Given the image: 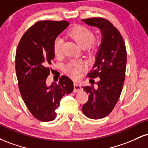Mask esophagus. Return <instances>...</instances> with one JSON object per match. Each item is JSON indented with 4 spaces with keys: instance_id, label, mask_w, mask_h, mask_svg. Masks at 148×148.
Listing matches in <instances>:
<instances>
[{
    "instance_id": "esophagus-1",
    "label": "esophagus",
    "mask_w": 148,
    "mask_h": 148,
    "mask_svg": "<svg viewBox=\"0 0 148 148\" xmlns=\"http://www.w3.org/2000/svg\"><path fill=\"white\" fill-rule=\"evenodd\" d=\"M82 90L83 88H81V84H79V83H75L74 84V92H79Z\"/></svg>"
}]
</instances>
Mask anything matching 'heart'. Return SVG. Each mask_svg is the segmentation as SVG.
I'll list each match as a JSON object with an SVG mask.
<instances>
[{
	"instance_id": "obj_1",
	"label": "heart",
	"mask_w": 148,
	"mask_h": 148,
	"mask_svg": "<svg viewBox=\"0 0 148 148\" xmlns=\"http://www.w3.org/2000/svg\"><path fill=\"white\" fill-rule=\"evenodd\" d=\"M69 36L75 40L82 48L88 47L91 51H96L97 50L98 45L94 42V33L83 26H76L71 29L68 33ZM62 45L63 40L60 36L56 38L53 43V51L56 56H60L62 52ZM84 64L81 61H71L65 66L64 70L72 77L77 78L79 76L80 72L82 71Z\"/></svg>"
}]
</instances>
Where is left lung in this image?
I'll list each match as a JSON object with an SVG mask.
<instances>
[{"label":"left lung","instance_id":"obj_1","mask_svg":"<svg viewBox=\"0 0 148 148\" xmlns=\"http://www.w3.org/2000/svg\"><path fill=\"white\" fill-rule=\"evenodd\" d=\"M86 24L101 31V45L97 53L90 78L99 77L97 86L82 87L89 95L83 105L84 114L90 119H101L111 113L123 90L127 63V51L121 34L110 21L103 18L82 19ZM91 84H95V81Z\"/></svg>","mask_w":148,"mask_h":148}]
</instances>
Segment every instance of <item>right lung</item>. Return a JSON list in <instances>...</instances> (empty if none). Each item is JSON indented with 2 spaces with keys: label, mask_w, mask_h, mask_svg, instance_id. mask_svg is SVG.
Here are the masks:
<instances>
[{
  "label": "right lung",
  "mask_w": 148,
  "mask_h": 148,
  "mask_svg": "<svg viewBox=\"0 0 148 148\" xmlns=\"http://www.w3.org/2000/svg\"><path fill=\"white\" fill-rule=\"evenodd\" d=\"M69 24L66 21L37 22L23 34L16 49L15 68L22 99L31 114L42 122L56 118L60 99L74 90V83L66 76L58 84L47 85L49 65L55 56L54 41Z\"/></svg>",
  "instance_id": "add662e5"
}]
</instances>
